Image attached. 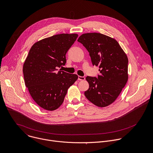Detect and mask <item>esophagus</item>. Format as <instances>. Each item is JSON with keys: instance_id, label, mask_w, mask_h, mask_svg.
I'll list each match as a JSON object with an SVG mask.
<instances>
[{"instance_id": "obj_1", "label": "esophagus", "mask_w": 153, "mask_h": 153, "mask_svg": "<svg viewBox=\"0 0 153 153\" xmlns=\"http://www.w3.org/2000/svg\"><path fill=\"white\" fill-rule=\"evenodd\" d=\"M85 79V77H83V76H78V80H84Z\"/></svg>"}]
</instances>
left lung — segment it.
Wrapping results in <instances>:
<instances>
[{
  "instance_id": "left-lung-1",
  "label": "left lung",
  "mask_w": 153,
  "mask_h": 153,
  "mask_svg": "<svg viewBox=\"0 0 153 153\" xmlns=\"http://www.w3.org/2000/svg\"><path fill=\"white\" fill-rule=\"evenodd\" d=\"M77 41L88 51L92 65L98 67L100 71L97 77H86L89 86L85 95L97 106H108L127 82V56L115 39L100 33H84Z\"/></svg>"
}]
</instances>
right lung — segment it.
Returning a JSON list of instances; mask_svg holds the SVG:
<instances>
[{
  "label": "right lung",
  "instance_id": "1",
  "mask_svg": "<svg viewBox=\"0 0 153 153\" xmlns=\"http://www.w3.org/2000/svg\"><path fill=\"white\" fill-rule=\"evenodd\" d=\"M77 34L62 33L35 43L23 65L26 86L36 103L47 111H55L63 103L68 88L78 79L61 69L66 53Z\"/></svg>",
  "mask_w": 153,
  "mask_h": 153
}]
</instances>
